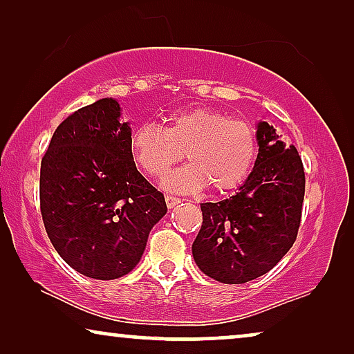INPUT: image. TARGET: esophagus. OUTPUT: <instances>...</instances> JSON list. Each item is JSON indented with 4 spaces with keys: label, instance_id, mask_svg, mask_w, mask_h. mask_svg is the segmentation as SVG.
Segmentation results:
<instances>
[{
    "label": "esophagus",
    "instance_id": "1",
    "mask_svg": "<svg viewBox=\"0 0 354 354\" xmlns=\"http://www.w3.org/2000/svg\"><path fill=\"white\" fill-rule=\"evenodd\" d=\"M178 203H180V198L172 196V195H166V205L169 207H174L176 205H178Z\"/></svg>",
    "mask_w": 354,
    "mask_h": 354
}]
</instances>
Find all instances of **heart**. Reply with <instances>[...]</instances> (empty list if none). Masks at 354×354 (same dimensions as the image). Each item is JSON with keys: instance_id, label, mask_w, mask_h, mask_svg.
Returning <instances> with one entry per match:
<instances>
[{"instance_id": "heart-1", "label": "heart", "mask_w": 354, "mask_h": 354, "mask_svg": "<svg viewBox=\"0 0 354 354\" xmlns=\"http://www.w3.org/2000/svg\"><path fill=\"white\" fill-rule=\"evenodd\" d=\"M130 151L148 176L162 178L185 154L188 164L167 185L180 192L207 187L224 192L239 187L253 167L258 142L246 120L211 108L174 113L166 125L145 122L133 129Z\"/></svg>"}]
</instances>
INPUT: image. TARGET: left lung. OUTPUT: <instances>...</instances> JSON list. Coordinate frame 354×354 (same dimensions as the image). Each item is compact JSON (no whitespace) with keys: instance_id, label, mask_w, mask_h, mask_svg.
<instances>
[{"instance_id":"8db88e82","label":"left lung","mask_w":354,"mask_h":354,"mask_svg":"<svg viewBox=\"0 0 354 354\" xmlns=\"http://www.w3.org/2000/svg\"><path fill=\"white\" fill-rule=\"evenodd\" d=\"M259 153L236 195L201 203L203 224L192 245L201 272L245 283L269 272L297 240L304 200L303 161L272 125H258Z\"/></svg>"}]
</instances>
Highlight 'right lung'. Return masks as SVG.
Here are the masks:
<instances>
[{"mask_svg":"<svg viewBox=\"0 0 354 354\" xmlns=\"http://www.w3.org/2000/svg\"><path fill=\"white\" fill-rule=\"evenodd\" d=\"M115 100L80 108L57 125L41 159L46 234L77 272L98 280L129 274L149 230L166 214L164 195L137 171L130 127Z\"/></svg>","mask_w":354,"mask_h":354,"instance_id":"right-lung-1","label":"right lung"}]
</instances>
